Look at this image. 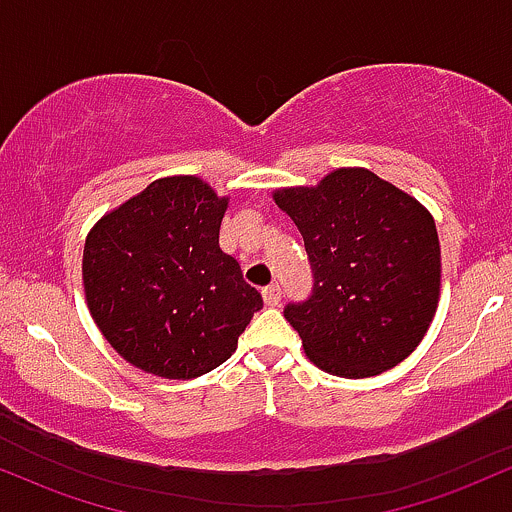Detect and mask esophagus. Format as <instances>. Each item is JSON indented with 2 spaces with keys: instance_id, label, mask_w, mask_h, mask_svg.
<instances>
[{
  "instance_id": "esophagus-1",
  "label": "esophagus",
  "mask_w": 512,
  "mask_h": 512,
  "mask_svg": "<svg viewBox=\"0 0 512 512\" xmlns=\"http://www.w3.org/2000/svg\"><path fill=\"white\" fill-rule=\"evenodd\" d=\"M262 299H265L267 306H279L282 301V286L279 284H269L262 289Z\"/></svg>"
}]
</instances>
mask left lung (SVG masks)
<instances>
[{
  "instance_id": "obj_1",
  "label": "left lung",
  "mask_w": 512,
  "mask_h": 512,
  "mask_svg": "<svg viewBox=\"0 0 512 512\" xmlns=\"http://www.w3.org/2000/svg\"><path fill=\"white\" fill-rule=\"evenodd\" d=\"M301 230L313 289L284 318L323 372L364 379L403 362L440 301V240L423 204L362 167L274 192Z\"/></svg>"
}]
</instances>
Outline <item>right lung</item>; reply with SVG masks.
Returning <instances> with one entry per match:
<instances>
[{"label":"right lung","mask_w":512,"mask_h":512,"mask_svg":"<svg viewBox=\"0 0 512 512\" xmlns=\"http://www.w3.org/2000/svg\"><path fill=\"white\" fill-rule=\"evenodd\" d=\"M226 196L199 177L155 179L89 230V313L143 372L194 379L223 364L262 308L235 257L218 247Z\"/></svg>","instance_id":"add662e5"}]
</instances>
